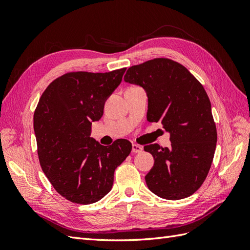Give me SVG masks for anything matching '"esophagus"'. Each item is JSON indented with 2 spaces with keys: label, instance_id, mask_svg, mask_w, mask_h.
<instances>
[{
  "label": "esophagus",
  "instance_id": "1",
  "mask_svg": "<svg viewBox=\"0 0 250 250\" xmlns=\"http://www.w3.org/2000/svg\"><path fill=\"white\" fill-rule=\"evenodd\" d=\"M143 151V147L138 145V144H132V152L133 153H139Z\"/></svg>",
  "mask_w": 250,
  "mask_h": 250
}]
</instances>
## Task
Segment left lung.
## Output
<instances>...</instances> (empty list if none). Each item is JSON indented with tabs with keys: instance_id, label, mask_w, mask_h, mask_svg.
Masks as SVG:
<instances>
[{
	"instance_id": "left-lung-1",
	"label": "left lung",
	"mask_w": 250,
	"mask_h": 250,
	"mask_svg": "<svg viewBox=\"0 0 250 250\" xmlns=\"http://www.w3.org/2000/svg\"><path fill=\"white\" fill-rule=\"evenodd\" d=\"M124 80L145 88L147 121L161 122L171 146L144 147L154 158L145 179L151 192L178 200L194 194L206 180L215 154L216 124L201 83L187 67L169 58H154L127 70Z\"/></svg>"
}]
</instances>
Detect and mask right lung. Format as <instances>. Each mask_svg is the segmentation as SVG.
Instances as JSON below:
<instances>
[{
	"label": "right lung",
	"mask_w": 250,
	"mask_h": 250,
	"mask_svg": "<svg viewBox=\"0 0 250 250\" xmlns=\"http://www.w3.org/2000/svg\"><path fill=\"white\" fill-rule=\"evenodd\" d=\"M126 67L107 73L69 72L53 80L40 98L33 124L41 167L56 192L74 203L103 198L113 173L130 154L129 141L102 146L89 137L93 121L122 81Z\"/></svg>",
	"instance_id": "right-lung-1"
}]
</instances>
